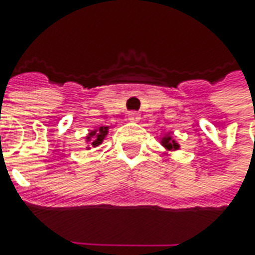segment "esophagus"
I'll use <instances>...</instances> for the list:
<instances>
[{
    "label": "esophagus",
    "mask_w": 255,
    "mask_h": 255,
    "mask_svg": "<svg viewBox=\"0 0 255 255\" xmlns=\"http://www.w3.org/2000/svg\"><path fill=\"white\" fill-rule=\"evenodd\" d=\"M128 119H129V121H132V122H137V121L140 119V113L132 111V112L128 113Z\"/></svg>",
    "instance_id": "obj_1"
}]
</instances>
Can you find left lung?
Returning <instances> with one entry per match:
<instances>
[{
	"mask_svg": "<svg viewBox=\"0 0 255 255\" xmlns=\"http://www.w3.org/2000/svg\"><path fill=\"white\" fill-rule=\"evenodd\" d=\"M162 144L166 147V149H177L179 147V144L174 142V140H171V136H166V137H163L162 139Z\"/></svg>",
	"mask_w": 255,
	"mask_h": 255,
	"instance_id": "left-lung-1",
	"label": "left lung"
}]
</instances>
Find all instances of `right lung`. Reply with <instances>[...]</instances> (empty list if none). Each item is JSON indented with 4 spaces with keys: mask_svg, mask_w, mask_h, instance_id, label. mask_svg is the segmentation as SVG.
Segmentation results:
<instances>
[{
    "mask_svg": "<svg viewBox=\"0 0 255 255\" xmlns=\"http://www.w3.org/2000/svg\"><path fill=\"white\" fill-rule=\"evenodd\" d=\"M108 134V128L106 126H102V128H99L98 130H93L88 134V140L89 142H92L93 146H98V144H101L102 140L105 139V136Z\"/></svg>",
    "mask_w": 255,
    "mask_h": 255,
    "instance_id": "1",
    "label": "right lung"
}]
</instances>
